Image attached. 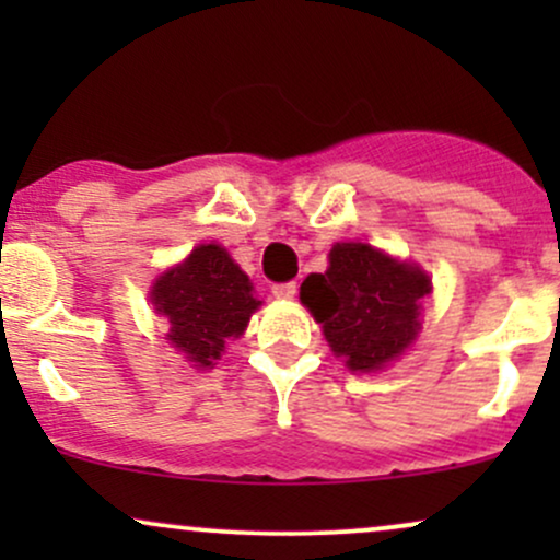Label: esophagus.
Returning <instances> with one entry per match:
<instances>
[{
    "label": "esophagus",
    "mask_w": 560,
    "mask_h": 560,
    "mask_svg": "<svg viewBox=\"0 0 560 560\" xmlns=\"http://www.w3.org/2000/svg\"><path fill=\"white\" fill-rule=\"evenodd\" d=\"M273 298L279 300H292L294 294H298V281H281V284H273L271 287Z\"/></svg>",
    "instance_id": "esophagus-1"
}]
</instances>
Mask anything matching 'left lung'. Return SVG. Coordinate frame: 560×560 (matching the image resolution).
Here are the masks:
<instances>
[{"instance_id": "left-lung-1", "label": "left lung", "mask_w": 560, "mask_h": 560, "mask_svg": "<svg viewBox=\"0 0 560 560\" xmlns=\"http://www.w3.org/2000/svg\"><path fill=\"white\" fill-rule=\"evenodd\" d=\"M429 292L432 281L419 266L392 260L371 244L342 242L331 247L326 273L302 281L300 300L347 369L376 371L413 342Z\"/></svg>"}]
</instances>
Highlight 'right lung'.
Wrapping results in <instances>:
<instances>
[{
    "instance_id": "right-lung-1",
    "label": "right lung",
    "mask_w": 560,
    "mask_h": 560,
    "mask_svg": "<svg viewBox=\"0 0 560 560\" xmlns=\"http://www.w3.org/2000/svg\"><path fill=\"white\" fill-rule=\"evenodd\" d=\"M152 302L171 320V342L199 369L221 358L226 339L240 337L260 305L247 273L218 244H199L182 266L160 276Z\"/></svg>"
}]
</instances>
